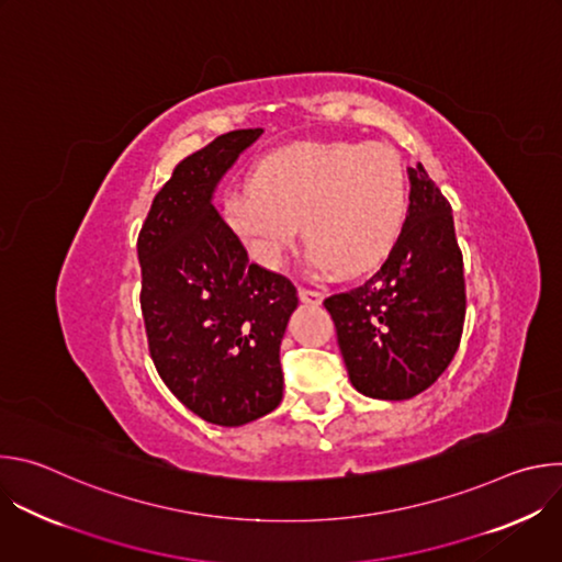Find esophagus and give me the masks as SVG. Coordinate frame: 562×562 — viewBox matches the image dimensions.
I'll list each match as a JSON object with an SVG mask.
<instances>
[{
    "label": "esophagus",
    "mask_w": 562,
    "mask_h": 562,
    "mask_svg": "<svg viewBox=\"0 0 562 562\" xmlns=\"http://www.w3.org/2000/svg\"><path fill=\"white\" fill-rule=\"evenodd\" d=\"M297 295H300V300L306 302V304H319V302H323V291H317V289L300 286V289H297Z\"/></svg>",
    "instance_id": "esophagus-1"
}]
</instances>
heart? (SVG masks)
I'll return each mask as SVG.
<instances>
[{"label":"heart","mask_w":562,"mask_h":562,"mask_svg":"<svg viewBox=\"0 0 562 562\" xmlns=\"http://www.w3.org/2000/svg\"><path fill=\"white\" fill-rule=\"evenodd\" d=\"M407 176L386 146L300 142L267 153L251 182L222 198L231 231L256 262L276 269L295 243L300 222L319 269L356 276L380 265L403 233Z\"/></svg>","instance_id":"b5f03b06"}]
</instances>
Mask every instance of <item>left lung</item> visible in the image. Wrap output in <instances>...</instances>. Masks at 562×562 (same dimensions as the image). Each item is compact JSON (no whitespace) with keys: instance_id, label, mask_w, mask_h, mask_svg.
<instances>
[{"instance_id":"obj_1","label":"left lung","mask_w":562,"mask_h":562,"mask_svg":"<svg viewBox=\"0 0 562 562\" xmlns=\"http://www.w3.org/2000/svg\"><path fill=\"white\" fill-rule=\"evenodd\" d=\"M409 182V213L382 267L325 300L351 384L378 400L429 389L458 351L467 311L451 204L420 162Z\"/></svg>"}]
</instances>
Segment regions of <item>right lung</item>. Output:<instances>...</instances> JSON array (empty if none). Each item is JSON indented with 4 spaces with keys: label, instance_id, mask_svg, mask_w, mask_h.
<instances>
[{
    "label": "right lung",
    "instance_id": "add662e5",
    "mask_svg": "<svg viewBox=\"0 0 562 562\" xmlns=\"http://www.w3.org/2000/svg\"><path fill=\"white\" fill-rule=\"evenodd\" d=\"M260 135L231 131L182 159L137 235L153 364L187 409L220 427L280 405V342L297 306L293 282L249 262L211 204L220 178Z\"/></svg>",
    "mask_w": 562,
    "mask_h": 562
}]
</instances>
